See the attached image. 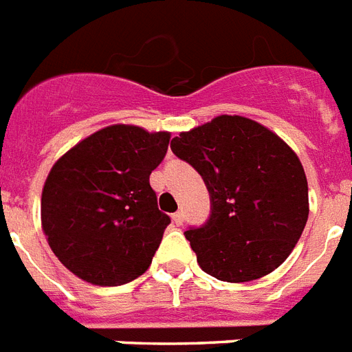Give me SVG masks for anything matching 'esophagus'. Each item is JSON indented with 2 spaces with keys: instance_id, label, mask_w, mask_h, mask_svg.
<instances>
[{
  "instance_id": "obj_1",
  "label": "esophagus",
  "mask_w": 352,
  "mask_h": 352,
  "mask_svg": "<svg viewBox=\"0 0 352 352\" xmlns=\"http://www.w3.org/2000/svg\"><path fill=\"white\" fill-rule=\"evenodd\" d=\"M171 219H173V223H175L177 227H181L182 221H184V214H182V212H175V214H171Z\"/></svg>"
}]
</instances>
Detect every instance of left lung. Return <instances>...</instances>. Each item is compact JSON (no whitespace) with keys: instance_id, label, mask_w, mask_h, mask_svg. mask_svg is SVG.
Segmentation results:
<instances>
[{"instance_id":"8db88e82","label":"left lung","mask_w":352,"mask_h":352,"mask_svg":"<svg viewBox=\"0 0 352 352\" xmlns=\"http://www.w3.org/2000/svg\"><path fill=\"white\" fill-rule=\"evenodd\" d=\"M171 151L210 194V218L184 232L201 270L227 283L277 270L308 219L307 175L288 144L249 118L223 114L175 136Z\"/></svg>"}]
</instances>
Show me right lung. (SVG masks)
Instances as JSON below:
<instances>
[{
  "instance_id": "1",
  "label": "right lung",
  "mask_w": 352,
  "mask_h": 352,
  "mask_svg": "<svg viewBox=\"0 0 352 352\" xmlns=\"http://www.w3.org/2000/svg\"><path fill=\"white\" fill-rule=\"evenodd\" d=\"M170 133L111 125L58 158L42 190V229L69 272L98 286L146 273L170 216L158 210L149 175Z\"/></svg>"
}]
</instances>
